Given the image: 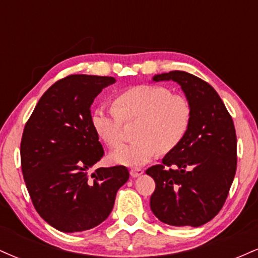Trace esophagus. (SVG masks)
I'll return each instance as SVG.
<instances>
[{"instance_id":"esophagus-1","label":"esophagus","mask_w":258,"mask_h":258,"mask_svg":"<svg viewBox=\"0 0 258 258\" xmlns=\"http://www.w3.org/2000/svg\"><path fill=\"white\" fill-rule=\"evenodd\" d=\"M144 171L142 170V168H131V171H130V174H131V177L133 178H137V177L141 176V174H143Z\"/></svg>"}]
</instances>
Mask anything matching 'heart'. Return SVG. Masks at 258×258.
Masks as SVG:
<instances>
[{
	"mask_svg": "<svg viewBox=\"0 0 258 258\" xmlns=\"http://www.w3.org/2000/svg\"><path fill=\"white\" fill-rule=\"evenodd\" d=\"M114 106H97L91 112L96 135L111 149L123 143V121L137 120L132 143L120 148L111 160L125 166H142L161 150L168 153L182 143L191 123L188 99L161 85H138L119 92Z\"/></svg>",
	"mask_w": 258,
	"mask_h": 258,
	"instance_id": "obj_1",
	"label": "heart"
}]
</instances>
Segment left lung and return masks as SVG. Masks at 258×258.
<instances>
[{"label":"left lung","mask_w":258,"mask_h":258,"mask_svg":"<svg viewBox=\"0 0 258 258\" xmlns=\"http://www.w3.org/2000/svg\"><path fill=\"white\" fill-rule=\"evenodd\" d=\"M177 82L191 106V123L178 147L161 165L146 171L155 180L153 214L174 227H199L226 203L236 171V135L232 116L211 85L185 72L155 75Z\"/></svg>","instance_id":"left-lung-1"}]
</instances>
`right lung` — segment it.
Returning a JSON list of instances; mask_svg holds the SVG:
<instances>
[{
    "instance_id": "obj_1",
    "label": "right lung",
    "mask_w": 258,
    "mask_h": 258,
    "mask_svg": "<svg viewBox=\"0 0 258 258\" xmlns=\"http://www.w3.org/2000/svg\"><path fill=\"white\" fill-rule=\"evenodd\" d=\"M110 76L69 75L43 93L23 132L22 171L38 215L64 233L84 232L108 218L125 166L99 167L104 155L91 125V105Z\"/></svg>"
}]
</instances>
